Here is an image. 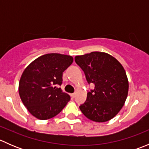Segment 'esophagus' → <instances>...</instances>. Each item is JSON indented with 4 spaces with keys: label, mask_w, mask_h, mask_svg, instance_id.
<instances>
[{
    "label": "esophagus",
    "mask_w": 149,
    "mask_h": 149,
    "mask_svg": "<svg viewBox=\"0 0 149 149\" xmlns=\"http://www.w3.org/2000/svg\"><path fill=\"white\" fill-rule=\"evenodd\" d=\"M75 96H76V94H70V97H71L72 98H74Z\"/></svg>",
    "instance_id": "1"
}]
</instances>
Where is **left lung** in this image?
Returning <instances> with one entry per match:
<instances>
[{
    "instance_id": "1",
    "label": "left lung",
    "mask_w": 149,
    "mask_h": 149,
    "mask_svg": "<svg viewBox=\"0 0 149 149\" xmlns=\"http://www.w3.org/2000/svg\"><path fill=\"white\" fill-rule=\"evenodd\" d=\"M75 61L84 70L88 83L95 85L79 107L82 113L97 123L112 119L120 111L128 93L124 68L116 58L102 52L77 55Z\"/></svg>"
}]
</instances>
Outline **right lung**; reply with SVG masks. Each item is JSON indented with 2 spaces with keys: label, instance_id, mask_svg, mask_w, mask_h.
Wrapping results in <instances>:
<instances>
[{
  "label": "right lung",
  "instance_id": "right-lung-1",
  "mask_svg": "<svg viewBox=\"0 0 149 149\" xmlns=\"http://www.w3.org/2000/svg\"><path fill=\"white\" fill-rule=\"evenodd\" d=\"M73 62L70 55L49 53L37 58L24 69L19 81V96L36 118L56 116L70 101V96L58 85H61L63 73Z\"/></svg>",
  "mask_w": 149,
  "mask_h": 149
}]
</instances>
